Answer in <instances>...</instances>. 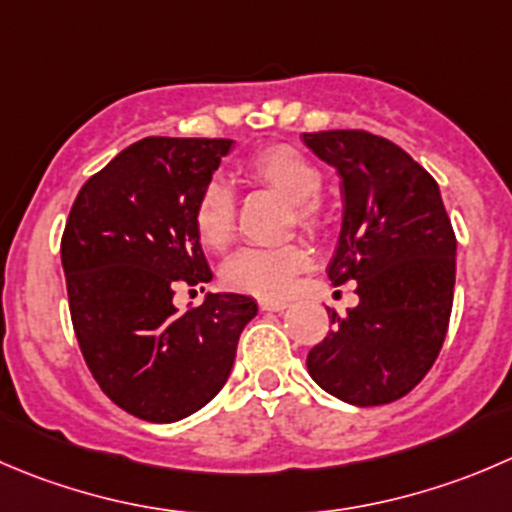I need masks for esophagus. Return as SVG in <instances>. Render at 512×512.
<instances>
[{
	"label": "esophagus",
	"mask_w": 512,
	"mask_h": 512,
	"mask_svg": "<svg viewBox=\"0 0 512 512\" xmlns=\"http://www.w3.org/2000/svg\"><path fill=\"white\" fill-rule=\"evenodd\" d=\"M262 312H282L287 307L285 300H260L257 302Z\"/></svg>",
	"instance_id": "obj_1"
}]
</instances>
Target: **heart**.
Returning a JSON list of instances; mask_svg holds the SVG:
<instances>
[{
	"mask_svg": "<svg viewBox=\"0 0 512 512\" xmlns=\"http://www.w3.org/2000/svg\"><path fill=\"white\" fill-rule=\"evenodd\" d=\"M242 172L255 185L285 197L292 207V225L310 237H322L330 215L320 200L322 172L315 162L290 145H270L247 157ZM235 195L222 180H207L192 205V230L205 250L220 252L235 232ZM312 265L302 245L245 247L222 267V282L230 290L257 297H285L297 277Z\"/></svg>",
	"mask_w": 512,
	"mask_h": 512,
	"instance_id": "b5f03b06",
	"label": "heart"
}]
</instances>
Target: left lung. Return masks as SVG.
Returning a JSON list of instances; mask_svg holds the SVG:
<instances>
[{
  "instance_id": "obj_1",
  "label": "left lung",
  "mask_w": 512,
  "mask_h": 512,
  "mask_svg": "<svg viewBox=\"0 0 512 512\" xmlns=\"http://www.w3.org/2000/svg\"><path fill=\"white\" fill-rule=\"evenodd\" d=\"M305 145L342 180L332 285L357 282L360 305L337 315L307 352V370L342 403L400 400L435 365L455 290V232L438 182L395 142L367 130L305 132Z\"/></svg>"
}]
</instances>
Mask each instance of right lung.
Here are the masks:
<instances>
[{
    "label": "right lung",
    "mask_w": 512,
    "mask_h": 512,
    "mask_svg": "<svg viewBox=\"0 0 512 512\" xmlns=\"http://www.w3.org/2000/svg\"><path fill=\"white\" fill-rule=\"evenodd\" d=\"M232 140L145 137L94 172L62 232L69 315L89 372L130 415L175 423L210 403L257 305L220 292L180 312V287L212 280L192 205Z\"/></svg>",
    "instance_id": "obj_1"
}]
</instances>
